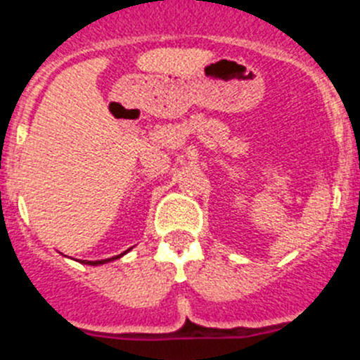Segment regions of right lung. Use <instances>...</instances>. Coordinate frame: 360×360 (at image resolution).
<instances>
[{
    "label": "right lung",
    "mask_w": 360,
    "mask_h": 360,
    "mask_svg": "<svg viewBox=\"0 0 360 360\" xmlns=\"http://www.w3.org/2000/svg\"><path fill=\"white\" fill-rule=\"evenodd\" d=\"M127 252V250H125ZM123 252V254H125ZM123 254H120V256H115V257H110V259H101V261H83V263L85 264H92V266H96V264H104V263H108V261H112V259H118V257H122Z\"/></svg>",
    "instance_id": "right-lung-1"
}]
</instances>
